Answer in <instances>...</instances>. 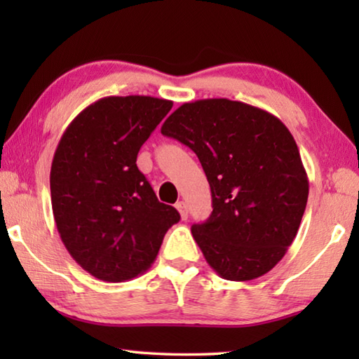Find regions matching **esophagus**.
<instances>
[{
    "mask_svg": "<svg viewBox=\"0 0 359 359\" xmlns=\"http://www.w3.org/2000/svg\"><path fill=\"white\" fill-rule=\"evenodd\" d=\"M175 208H177V210L180 212L182 220H187V218H188V208H187V204H185L184 201H179L177 204H175Z\"/></svg>",
    "mask_w": 359,
    "mask_h": 359,
    "instance_id": "34e87169",
    "label": "esophagus"
}]
</instances>
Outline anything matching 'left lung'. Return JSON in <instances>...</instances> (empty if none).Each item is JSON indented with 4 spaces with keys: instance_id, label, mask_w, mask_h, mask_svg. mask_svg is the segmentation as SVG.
Returning <instances> with one entry per match:
<instances>
[{
    "instance_id": "left-lung-1",
    "label": "left lung",
    "mask_w": 359,
    "mask_h": 359,
    "mask_svg": "<svg viewBox=\"0 0 359 359\" xmlns=\"http://www.w3.org/2000/svg\"><path fill=\"white\" fill-rule=\"evenodd\" d=\"M161 135L198 155L212 214L191 234L218 276L247 282L269 272L294 241L309 179L294 137L276 115L241 101L185 102Z\"/></svg>"
}]
</instances>
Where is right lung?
<instances>
[{
	"instance_id": "right-lung-1",
	"label": "right lung",
	"mask_w": 359,
	"mask_h": 359,
	"mask_svg": "<svg viewBox=\"0 0 359 359\" xmlns=\"http://www.w3.org/2000/svg\"><path fill=\"white\" fill-rule=\"evenodd\" d=\"M171 107L154 96H106L85 107L57 145L50 196L58 234L100 280L125 282L147 271L180 220L136 166L139 149Z\"/></svg>"
}]
</instances>
